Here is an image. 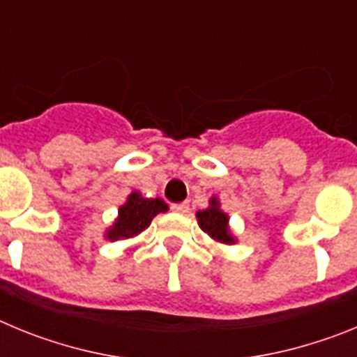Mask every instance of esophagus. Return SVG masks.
<instances>
[{"label":"esophagus","instance_id":"34e87169","mask_svg":"<svg viewBox=\"0 0 357 357\" xmlns=\"http://www.w3.org/2000/svg\"><path fill=\"white\" fill-rule=\"evenodd\" d=\"M172 209L178 214H185L189 211V204L188 202H182V204H173Z\"/></svg>","mask_w":357,"mask_h":357}]
</instances>
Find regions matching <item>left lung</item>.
Returning <instances> with one entry per match:
<instances>
[{
	"mask_svg": "<svg viewBox=\"0 0 357 357\" xmlns=\"http://www.w3.org/2000/svg\"><path fill=\"white\" fill-rule=\"evenodd\" d=\"M197 220L200 229L204 230L213 241L222 243V245H234V243L238 241L229 227V214L222 211L218 197L211 198L207 209L198 211Z\"/></svg>",
	"mask_w": 357,
	"mask_h": 357,
	"instance_id": "left-lung-1",
	"label": "left lung"
}]
</instances>
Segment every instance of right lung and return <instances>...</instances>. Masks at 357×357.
<instances>
[{
  "instance_id": "1",
  "label": "right lung",
  "mask_w": 357,
  "mask_h": 357,
  "mask_svg": "<svg viewBox=\"0 0 357 357\" xmlns=\"http://www.w3.org/2000/svg\"><path fill=\"white\" fill-rule=\"evenodd\" d=\"M168 204L160 198H144L139 191H132L127 202L119 207L118 218L114 223L105 230V239L118 241V239H130L148 229L151 220L159 213H166Z\"/></svg>"
}]
</instances>
